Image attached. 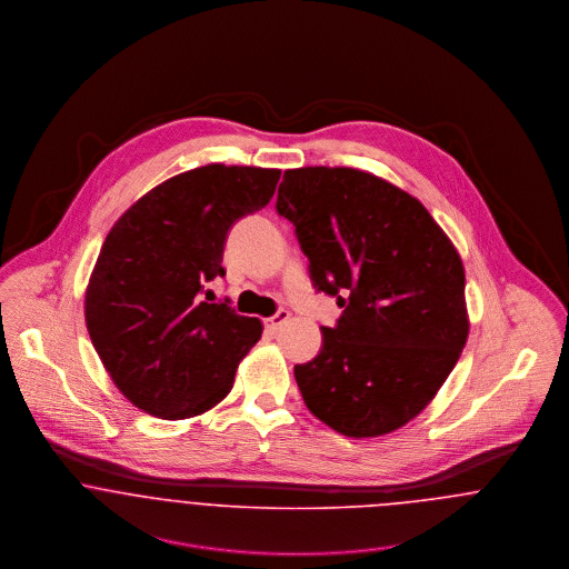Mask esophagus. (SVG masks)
<instances>
[{"instance_id": "34e87169", "label": "esophagus", "mask_w": 569, "mask_h": 569, "mask_svg": "<svg viewBox=\"0 0 569 569\" xmlns=\"http://www.w3.org/2000/svg\"><path fill=\"white\" fill-rule=\"evenodd\" d=\"M289 310H278L273 317H270L268 321H266V326H268V329L270 331H278V329L282 328L287 321H289Z\"/></svg>"}]
</instances>
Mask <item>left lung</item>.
Instances as JSON below:
<instances>
[{"label": "left lung", "mask_w": 569, "mask_h": 569, "mask_svg": "<svg viewBox=\"0 0 569 569\" xmlns=\"http://www.w3.org/2000/svg\"><path fill=\"white\" fill-rule=\"evenodd\" d=\"M276 210L293 222L310 278L342 308L296 366L310 413L353 439L419 416L469 336L465 268L416 197L349 167L284 171Z\"/></svg>", "instance_id": "1"}]
</instances>
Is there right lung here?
I'll return each mask as SVG.
<instances>
[{
	"label": "right lung",
	"instance_id": "add662e5",
	"mask_svg": "<svg viewBox=\"0 0 569 569\" xmlns=\"http://www.w3.org/2000/svg\"><path fill=\"white\" fill-rule=\"evenodd\" d=\"M278 180V169L206 164L156 186L109 231L86 323L113 383L141 411L194 418L233 388L263 326L229 299L211 301L206 282L224 276L229 229L266 208Z\"/></svg>",
	"mask_w": 569,
	"mask_h": 569
}]
</instances>
